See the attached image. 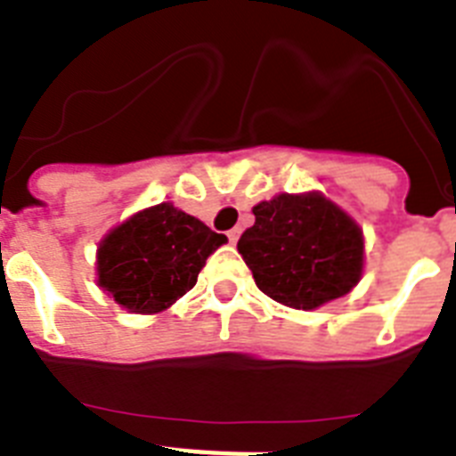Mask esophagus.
I'll list each match as a JSON object with an SVG mask.
<instances>
[{"instance_id":"34e87169","label":"esophagus","mask_w":456,"mask_h":456,"mask_svg":"<svg viewBox=\"0 0 456 456\" xmlns=\"http://www.w3.org/2000/svg\"><path fill=\"white\" fill-rule=\"evenodd\" d=\"M240 235H241L240 228H232V231H228V240H231V244H235V241L240 240Z\"/></svg>"}]
</instances>
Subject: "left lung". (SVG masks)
Segmentation results:
<instances>
[{"label":"left lung","mask_w":456,"mask_h":456,"mask_svg":"<svg viewBox=\"0 0 456 456\" xmlns=\"http://www.w3.org/2000/svg\"><path fill=\"white\" fill-rule=\"evenodd\" d=\"M237 241L256 285L297 310L345 297L363 272V232L320 193H281L253 208Z\"/></svg>","instance_id":"1"}]
</instances>
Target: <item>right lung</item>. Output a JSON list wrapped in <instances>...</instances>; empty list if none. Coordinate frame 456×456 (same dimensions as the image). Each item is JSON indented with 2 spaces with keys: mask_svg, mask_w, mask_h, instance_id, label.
Returning <instances> with one entry per match:
<instances>
[{
  "mask_svg": "<svg viewBox=\"0 0 456 456\" xmlns=\"http://www.w3.org/2000/svg\"><path fill=\"white\" fill-rule=\"evenodd\" d=\"M225 235L171 203L143 209L98 248V285L132 313H159L187 294Z\"/></svg>",
  "mask_w": 456,
  "mask_h": 456,
  "instance_id": "1",
  "label": "right lung"
}]
</instances>
